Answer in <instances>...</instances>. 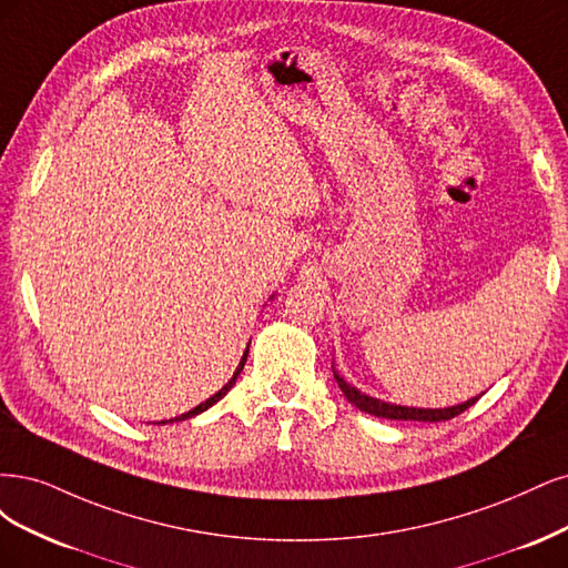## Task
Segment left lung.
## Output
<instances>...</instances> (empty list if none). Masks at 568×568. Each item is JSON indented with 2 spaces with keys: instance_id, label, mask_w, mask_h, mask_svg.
I'll use <instances>...</instances> for the list:
<instances>
[{
  "instance_id": "obj_1",
  "label": "left lung",
  "mask_w": 568,
  "mask_h": 568,
  "mask_svg": "<svg viewBox=\"0 0 568 568\" xmlns=\"http://www.w3.org/2000/svg\"><path fill=\"white\" fill-rule=\"evenodd\" d=\"M333 373H335V379L339 384L342 394L346 396V400H349L352 406H356L358 410L368 413V415H375V417H384V419H415V423H444V419H450L455 415L465 413L469 406H474L479 400V396L474 398H467L465 404H457V406H448V408H413V406H396V404H389V400H382V398H375V396H368L363 394L361 389H356L354 384L346 382L333 365Z\"/></svg>"
}]
</instances>
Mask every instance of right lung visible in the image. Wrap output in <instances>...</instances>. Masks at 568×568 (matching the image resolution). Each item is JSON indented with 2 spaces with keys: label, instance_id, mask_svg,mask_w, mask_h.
<instances>
[{
  "label": "right lung",
  "instance_id": "obj_1",
  "mask_svg": "<svg viewBox=\"0 0 568 568\" xmlns=\"http://www.w3.org/2000/svg\"><path fill=\"white\" fill-rule=\"evenodd\" d=\"M247 352H250V344H247V349H245V354H243V358H241V363H237V368H235V373H233V377L224 384L222 389H219L216 394H212L207 400H203V404L200 406H195L193 410H189V413H184V415H179V417H172V419H162V423H158V425H168V423H181V419H189V417H195V415H200V413H205L207 408H212L216 400H222L226 394H229V389L233 387L235 384V379H237V375H241V371H243V365H245V361H247Z\"/></svg>",
  "mask_w": 568,
  "mask_h": 568
}]
</instances>
